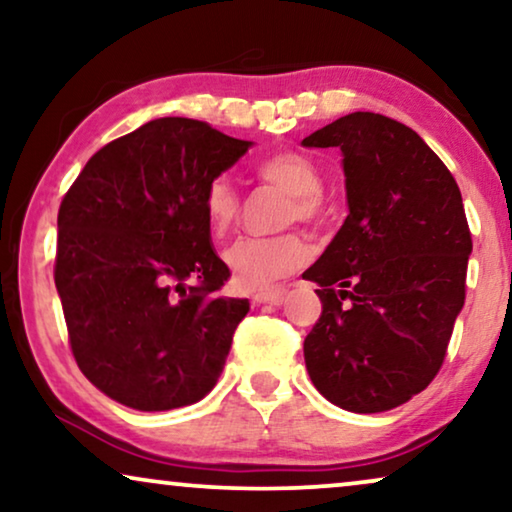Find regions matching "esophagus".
<instances>
[{
  "mask_svg": "<svg viewBox=\"0 0 512 512\" xmlns=\"http://www.w3.org/2000/svg\"><path fill=\"white\" fill-rule=\"evenodd\" d=\"M284 300V291H265V293H256L254 298H251V303L254 305H279Z\"/></svg>",
  "mask_w": 512,
  "mask_h": 512,
  "instance_id": "34e87169",
  "label": "esophagus"
}]
</instances>
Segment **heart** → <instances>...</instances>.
Masks as SVG:
<instances>
[{"instance_id": "b5f03b06", "label": "heart", "mask_w": 512, "mask_h": 512, "mask_svg": "<svg viewBox=\"0 0 512 512\" xmlns=\"http://www.w3.org/2000/svg\"><path fill=\"white\" fill-rule=\"evenodd\" d=\"M263 184L289 195L284 209V226L324 221V174L310 158L296 151H282L261 160L256 167ZM205 216L214 235H226L240 219V195L228 177H216L205 191ZM310 258L303 237L286 233L277 237H240L223 251V261L233 272L235 284L247 291L272 289L279 279L293 275Z\"/></svg>"}]
</instances>
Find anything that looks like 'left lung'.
<instances>
[{"instance_id":"8db88e82","label":"left lung","mask_w":512,"mask_h":512,"mask_svg":"<svg viewBox=\"0 0 512 512\" xmlns=\"http://www.w3.org/2000/svg\"><path fill=\"white\" fill-rule=\"evenodd\" d=\"M342 151L349 214L305 279L321 317L305 366L342 410L384 412L429 387L464 307L473 242L457 181L408 125L354 111L303 139Z\"/></svg>"}]
</instances>
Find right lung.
Here are the masks:
<instances>
[{
    "mask_svg": "<svg viewBox=\"0 0 512 512\" xmlns=\"http://www.w3.org/2000/svg\"><path fill=\"white\" fill-rule=\"evenodd\" d=\"M249 146L156 118L97 151L62 198L55 286L69 345L116 403L184 408L219 380L249 300L216 296L230 270L212 249L205 191Z\"/></svg>",
    "mask_w": 512,
    "mask_h": 512,
    "instance_id": "obj_1",
    "label": "right lung"
}]
</instances>
